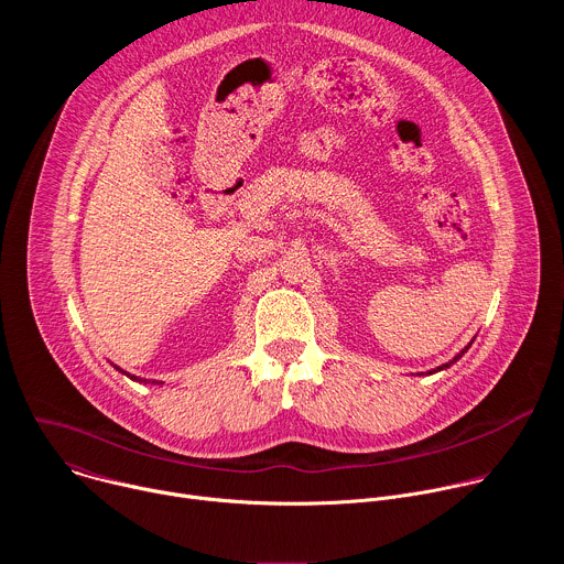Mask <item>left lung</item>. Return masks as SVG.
<instances>
[{"label":"left lung","mask_w":564,"mask_h":564,"mask_svg":"<svg viewBox=\"0 0 564 564\" xmlns=\"http://www.w3.org/2000/svg\"><path fill=\"white\" fill-rule=\"evenodd\" d=\"M464 352H466V348H464V350H462V352H459V355H455V357H453V359H451V361H448V364H442V366H437V368H433V370H429V372H426V375H433V372H437V370H444V368H448V366H451V364H455V361H457V359H462V355H464ZM417 375H424V372H417Z\"/></svg>","instance_id":"left-lung-1"}]
</instances>
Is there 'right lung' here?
Segmentation results:
<instances>
[{
    "label": "right lung",
    "instance_id": "1",
    "mask_svg": "<svg viewBox=\"0 0 564 564\" xmlns=\"http://www.w3.org/2000/svg\"><path fill=\"white\" fill-rule=\"evenodd\" d=\"M111 366H113V364H111ZM113 368H116V370H118V372H122V375H127V377H129V379H131V381H140V383H153V386H155V383H158V386H163V383H165V381H158V379H151V381H149V379H142V377H135V375H129V372H127V370H122V368H118V366H113Z\"/></svg>",
    "mask_w": 564,
    "mask_h": 564
}]
</instances>
